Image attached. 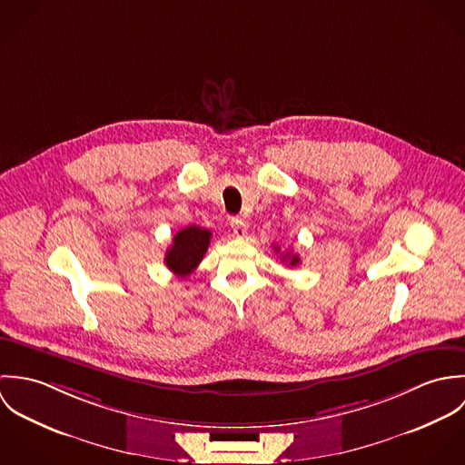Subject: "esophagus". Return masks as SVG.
<instances>
[{
    "label": "esophagus",
    "instance_id": "obj_1",
    "mask_svg": "<svg viewBox=\"0 0 465 465\" xmlns=\"http://www.w3.org/2000/svg\"><path fill=\"white\" fill-rule=\"evenodd\" d=\"M231 229H232V234L236 238H245L247 236V223L242 218H234L231 222Z\"/></svg>",
    "mask_w": 465,
    "mask_h": 465
}]
</instances>
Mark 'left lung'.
<instances>
[{
	"label": "left lung",
	"mask_w": 465,
	"mask_h": 465,
	"mask_svg": "<svg viewBox=\"0 0 465 465\" xmlns=\"http://www.w3.org/2000/svg\"><path fill=\"white\" fill-rule=\"evenodd\" d=\"M273 251H275V252H279V247H273ZM281 260H282V262H288V265L292 266H297L301 263V258H299L297 254H292V252L282 254V256H281Z\"/></svg>",
	"instance_id": "8db88e82"
}]
</instances>
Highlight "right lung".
Instances as JSON below:
<instances>
[{
    "instance_id": "1",
    "label": "right lung",
    "mask_w": 465,
    "mask_h": 465,
    "mask_svg": "<svg viewBox=\"0 0 465 465\" xmlns=\"http://www.w3.org/2000/svg\"><path fill=\"white\" fill-rule=\"evenodd\" d=\"M211 243V232L197 225H190L173 236V243L166 251V266L177 277H188L199 266L207 247Z\"/></svg>"
}]
</instances>
